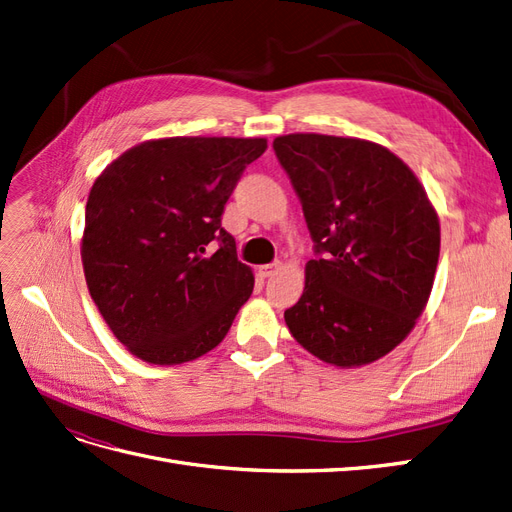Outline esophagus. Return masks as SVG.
<instances>
[{"label":"esophagus","mask_w":512,"mask_h":512,"mask_svg":"<svg viewBox=\"0 0 512 512\" xmlns=\"http://www.w3.org/2000/svg\"><path fill=\"white\" fill-rule=\"evenodd\" d=\"M280 269H282L280 262H271V265H260V267H258V273H260V277H271V275H275Z\"/></svg>","instance_id":"obj_1"}]
</instances>
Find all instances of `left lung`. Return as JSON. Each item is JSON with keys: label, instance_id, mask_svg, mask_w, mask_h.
I'll return each mask as SVG.
<instances>
[{"label": "left lung", "instance_id": "8db88e82", "mask_svg": "<svg viewBox=\"0 0 512 512\" xmlns=\"http://www.w3.org/2000/svg\"><path fill=\"white\" fill-rule=\"evenodd\" d=\"M273 149L320 254L284 312L288 329L329 365L374 363L404 342L429 301L438 211L412 168L365 138L297 132Z\"/></svg>", "mask_w": 512, "mask_h": 512}]
</instances>
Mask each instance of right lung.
Wrapping results in <instances>:
<instances>
[{
  "mask_svg": "<svg viewBox=\"0 0 512 512\" xmlns=\"http://www.w3.org/2000/svg\"><path fill=\"white\" fill-rule=\"evenodd\" d=\"M267 138L170 136L123 151L91 185L81 260L119 342L153 365L198 359L254 290L222 228L226 200ZM211 240L219 252L206 256Z\"/></svg>",
  "mask_w": 512,
  "mask_h": 512,
  "instance_id": "1",
  "label": "right lung"
}]
</instances>
